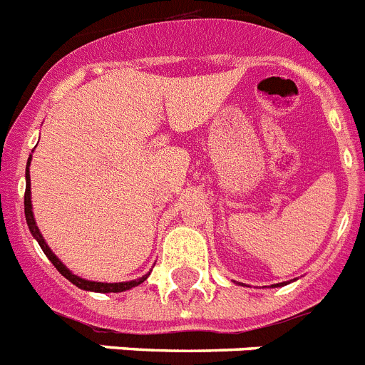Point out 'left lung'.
I'll use <instances>...</instances> for the list:
<instances>
[{
  "instance_id": "obj_1",
  "label": "left lung",
  "mask_w": 365,
  "mask_h": 365,
  "mask_svg": "<svg viewBox=\"0 0 365 365\" xmlns=\"http://www.w3.org/2000/svg\"><path fill=\"white\" fill-rule=\"evenodd\" d=\"M284 284H285V282H284Z\"/></svg>"
}]
</instances>
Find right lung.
Segmentation results:
<instances>
[{
  "label": "right lung",
  "instance_id": "1",
  "mask_svg": "<svg viewBox=\"0 0 365 365\" xmlns=\"http://www.w3.org/2000/svg\"><path fill=\"white\" fill-rule=\"evenodd\" d=\"M29 163H31V158H29ZM29 163H27V173H25V176H27V187H25V218H27L29 229H31L32 236L38 240L39 247L43 249V252L47 255V258L52 262V265H54V267L58 269V271H60L68 282H72V284L76 285V287L85 289V291H94V293H121V291H127V289H130V287H136V285L142 284L143 280H147V277H149V274L142 277L140 280L121 282V284H103V282L83 280V278L76 277V274H72V272L68 271V269L65 267V265L61 264L58 258H56L54 252L48 249V245L45 244L43 236H41V232H39L38 225H36V222H34V216H32V203H31V175H29Z\"/></svg>",
  "mask_w": 365,
  "mask_h": 365
}]
</instances>
